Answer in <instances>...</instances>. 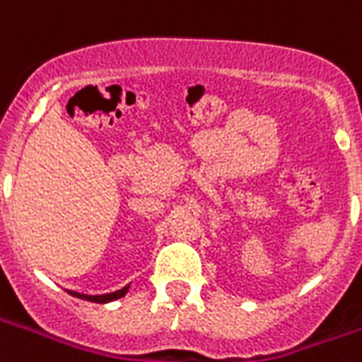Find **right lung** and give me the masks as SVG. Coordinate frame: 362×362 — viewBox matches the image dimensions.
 I'll return each mask as SVG.
<instances>
[{
	"label": "right lung",
	"instance_id": "right-lung-1",
	"mask_svg": "<svg viewBox=\"0 0 362 362\" xmlns=\"http://www.w3.org/2000/svg\"><path fill=\"white\" fill-rule=\"evenodd\" d=\"M127 288H129V285H126L124 288H119V291H116V293H106V295H83V293L69 291V295L77 296V298H83V300H89V303L104 304V303H112V300H116V298H122V296L127 293Z\"/></svg>",
	"mask_w": 362,
	"mask_h": 362
}]
</instances>
